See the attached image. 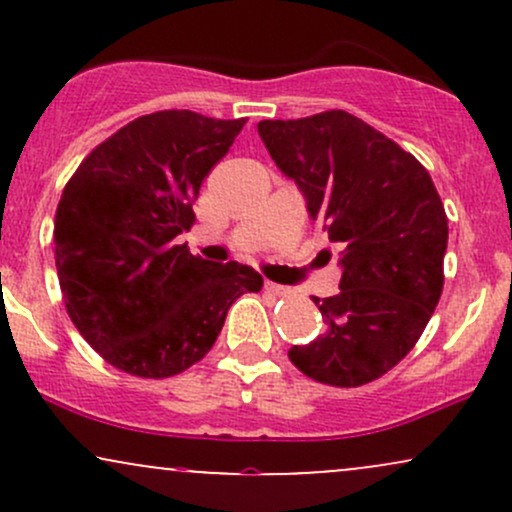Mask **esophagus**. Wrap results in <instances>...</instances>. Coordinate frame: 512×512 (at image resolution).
<instances>
[{"label":"esophagus","mask_w":512,"mask_h":512,"mask_svg":"<svg viewBox=\"0 0 512 512\" xmlns=\"http://www.w3.org/2000/svg\"><path fill=\"white\" fill-rule=\"evenodd\" d=\"M264 291L267 293H272V296H289V289H286V286H279V284H272V281H264Z\"/></svg>","instance_id":"esophagus-1"}]
</instances>
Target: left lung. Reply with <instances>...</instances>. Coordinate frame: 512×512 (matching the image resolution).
<instances>
[{
    "label": "left lung",
    "mask_w": 512,
    "mask_h": 512,
    "mask_svg": "<svg viewBox=\"0 0 512 512\" xmlns=\"http://www.w3.org/2000/svg\"><path fill=\"white\" fill-rule=\"evenodd\" d=\"M257 132L342 264L337 296L313 298L325 334L293 346L291 363L334 387L378 380L414 349L443 293L448 216L436 185L409 151L346 110L262 120Z\"/></svg>",
    "instance_id": "8db88e82"
}]
</instances>
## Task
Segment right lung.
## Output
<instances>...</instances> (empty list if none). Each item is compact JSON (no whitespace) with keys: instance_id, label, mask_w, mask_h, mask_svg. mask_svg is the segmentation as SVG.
I'll return each instance as SVG.
<instances>
[{"instance_id":"add662e5","label":"right lung","mask_w":512,"mask_h":512,"mask_svg":"<svg viewBox=\"0 0 512 512\" xmlns=\"http://www.w3.org/2000/svg\"><path fill=\"white\" fill-rule=\"evenodd\" d=\"M245 120L158 110L117 129L88 154L55 214V264L74 327L110 366L170 378L195 366L228 308L262 289L248 264L195 257L182 231L195 223L202 180Z\"/></svg>"}]
</instances>
